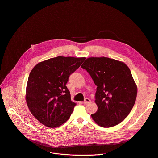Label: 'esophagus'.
I'll use <instances>...</instances> for the list:
<instances>
[{
  "mask_svg": "<svg viewBox=\"0 0 158 158\" xmlns=\"http://www.w3.org/2000/svg\"><path fill=\"white\" fill-rule=\"evenodd\" d=\"M91 102V100L89 99V98H85V99H84V101L83 102V104H84V105H86V104H88V103H89V102Z\"/></svg>",
  "mask_w": 158,
  "mask_h": 158,
  "instance_id": "esophagus-1",
  "label": "esophagus"
}]
</instances>
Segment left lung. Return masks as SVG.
Listing matches in <instances>:
<instances>
[{
  "label": "left lung",
  "mask_w": 158,
  "mask_h": 158,
  "mask_svg": "<svg viewBox=\"0 0 158 158\" xmlns=\"http://www.w3.org/2000/svg\"><path fill=\"white\" fill-rule=\"evenodd\" d=\"M97 86V111L91 114L100 127L108 128L122 122L132 110L137 97V85L123 62L107 57H91L81 65Z\"/></svg>",
  "instance_id": "1"
}]
</instances>
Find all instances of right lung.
Wrapping results in <instances>:
<instances>
[{
	"mask_svg": "<svg viewBox=\"0 0 158 158\" xmlns=\"http://www.w3.org/2000/svg\"><path fill=\"white\" fill-rule=\"evenodd\" d=\"M85 57L59 56L38 63L28 77L26 99L33 115L42 124L53 128L65 123L76 103L66 86L69 77Z\"/></svg>",
	"mask_w": 158,
	"mask_h": 158,
	"instance_id": "add662e5",
	"label": "right lung"
}]
</instances>
